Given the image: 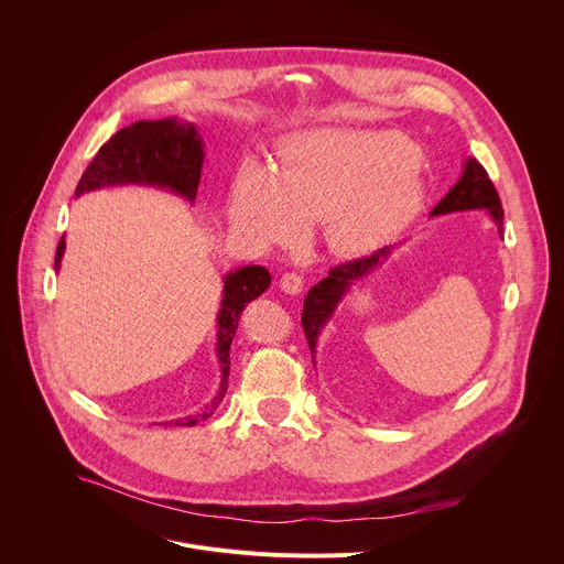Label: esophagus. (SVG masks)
I'll list each match as a JSON object with an SVG mask.
<instances>
[{
	"instance_id": "34e87169",
	"label": "esophagus",
	"mask_w": 564,
	"mask_h": 564,
	"mask_svg": "<svg viewBox=\"0 0 564 564\" xmlns=\"http://www.w3.org/2000/svg\"><path fill=\"white\" fill-rule=\"evenodd\" d=\"M279 288H281L283 292H288V294H299V292L303 290V279H301V274H296V272H285V274L281 276V281H279Z\"/></svg>"
}]
</instances>
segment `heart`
Returning <instances> with one entry per match:
<instances>
[{
	"instance_id": "1",
	"label": "heart",
	"mask_w": 564,
	"mask_h": 564,
	"mask_svg": "<svg viewBox=\"0 0 564 564\" xmlns=\"http://www.w3.org/2000/svg\"><path fill=\"white\" fill-rule=\"evenodd\" d=\"M423 162L404 134L317 128L283 141L274 171L240 166L229 218L265 242H285L301 225H319L337 256L378 249L423 202Z\"/></svg>"
}]
</instances>
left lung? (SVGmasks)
I'll list each match as a JSON object with an SVG mask.
<instances>
[{"label": "left lung", "mask_w": 564, "mask_h": 564, "mask_svg": "<svg viewBox=\"0 0 564 564\" xmlns=\"http://www.w3.org/2000/svg\"><path fill=\"white\" fill-rule=\"evenodd\" d=\"M473 209H486L501 234L503 209H501V199L497 195V188L492 186L486 169L475 158H468V162L464 166V175L458 177V182L449 188V193L432 209V216H445V214H454V212H473ZM389 253H391V247H382V249L373 251L371 256H362V259L341 263V265L333 268L324 281L313 285V290L303 301V315H301L303 333H305V339H308V346L313 352H315L317 337H319L322 328L333 317L337 303L348 292L350 283L371 274L378 265H382L387 261Z\"/></svg>", "instance_id": "1"}]
</instances>
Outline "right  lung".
<instances>
[{"label":"right lung","instance_id":"right-lung-1","mask_svg":"<svg viewBox=\"0 0 564 564\" xmlns=\"http://www.w3.org/2000/svg\"><path fill=\"white\" fill-rule=\"evenodd\" d=\"M204 141L199 139L193 123H184L177 119L162 121H137L123 130H119L108 143L100 145L91 164L85 169L76 197L96 188L121 186V184H145L169 188L188 202H195L202 162H204ZM65 253V236L56 249V270H61V261ZM270 272L261 265H247L225 276L223 303L218 313V362L223 369V380L218 395L202 409L195 416H186L175 421V425H195L207 421L227 393L229 378V348L234 335L238 330L240 313L245 305L261 296L270 288ZM173 425V421H171Z\"/></svg>","mask_w":564,"mask_h":564}]
</instances>
